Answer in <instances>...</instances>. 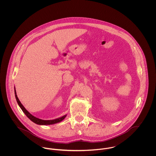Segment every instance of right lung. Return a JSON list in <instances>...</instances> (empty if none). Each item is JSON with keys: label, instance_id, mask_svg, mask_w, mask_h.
I'll return each instance as SVG.
<instances>
[{"label": "right lung", "instance_id": "obj_1", "mask_svg": "<svg viewBox=\"0 0 156 156\" xmlns=\"http://www.w3.org/2000/svg\"><path fill=\"white\" fill-rule=\"evenodd\" d=\"M14 92H15V97H16V100H17V102L19 105V106H20V108H21V109L22 110L23 112L24 113V114L26 115V116L30 119L32 122H34V123L37 124H38V125H51V124H56V123H58L61 121H62V120H64L65 119V118L66 117L67 115H64L61 117H59L58 118H56V119H51V120H43V119H40V118H38L35 116H34V115H32V114H30L29 112L27 111L25 108L23 106L22 104L21 103V102L20 101L19 98L17 97V93H16V88H14Z\"/></svg>", "mask_w": 156, "mask_h": 156}]
</instances>
